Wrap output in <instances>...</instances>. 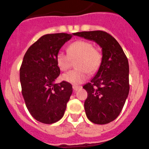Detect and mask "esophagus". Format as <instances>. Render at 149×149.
<instances>
[{
    "mask_svg": "<svg viewBox=\"0 0 149 149\" xmlns=\"http://www.w3.org/2000/svg\"><path fill=\"white\" fill-rule=\"evenodd\" d=\"M81 86H76V85H73V89L74 91L79 90V89H81Z\"/></svg>",
    "mask_w": 149,
    "mask_h": 149,
    "instance_id": "1",
    "label": "esophagus"
}]
</instances>
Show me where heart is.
Masks as SVG:
<instances>
[{"label":"heart","instance_id":"1","mask_svg":"<svg viewBox=\"0 0 149 149\" xmlns=\"http://www.w3.org/2000/svg\"><path fill=\"white\" fill-rule=\"evenodd\" d=\"M77 69L70 70L63 75V80L73 84H79L87 79L89 73H95L102 62V54L99 49L89 41L78 40L68 47V54L58 52L56 55L57 65L61 70L70 67L72 60H76Z\"/></svg>","mask_w":149,"mask_h":149}]
</instances>
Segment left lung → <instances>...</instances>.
I'll use <instances>...</instances> for the list:
<instances>
[{
  "label": "left lung",
  "mask_w": 149,
  "mask_h": 149,
  "mask_svg": "<svg viewBox=\"0 0 149 149\" xmlns=\"http://www.w3.org/2000/svg\"><path fill=\"white\" fill-rule=\"evenodd\" d=\"M73 35L92 40L102 51V62L95 77L83 86L87 92L84 109L89 120L105 125L121 113L130 91L129 63L118 41L102 30L75 33Z\"/></svg>",
  "instance_id": "obj_1"
}]
</instances>
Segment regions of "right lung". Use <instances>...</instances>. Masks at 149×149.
Wrapping results in <instances>:
<instances>
[{
	"label": "right lung",
	"mask_w": 149,
	"mask_h": 149,
	"mask_svg": "<svg viewBox=\"0 0 149 149\" xmlns=\"http://www.w3.org/2000/svg\"><path fill=\"white\" fill-rule=\"evenodd\" d=\"M71 37L64 33L44 35L29 47L23 58L19 69L22 94L30 114L41 123L61 119L73 92L68 82L54 83L60 74L56 55Z\"/></svg>",
	"instance_id": "1"
}]
</instances>
